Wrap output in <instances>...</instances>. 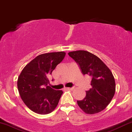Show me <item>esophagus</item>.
Instances as JSON below:
<instances>
[{"label":"esophagus","mask_w":132,"mask_h":132,"mask_svg":"<svg viewBox=\"0 0 132 132\" xmlns=\"http://www.w3.org/2000/svg\"><path fill=\"white\" fill-rule=\"evenodd\" d=\"M74 88H75V87H68V88H67L68 90H73L74 89Z\"/></svg>","instance_id":"1"}]
</instances>
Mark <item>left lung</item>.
<instances>
[{
    "label": "left lung",
    "instance_id": "8db88e82",
    "mask_svg": "<svg viewBox=\"0 0 132 132\" xmlns=\"http://www.w3.org/2000/svg\"><path fill=\"white\" fill-rule=\"evenodd\" d=\"M79 65L84 75L92 77V88L86 91V96L77 104L87 114L101 111L109 104L116 91V83L111 71L101 60L90 52L78 50L68 53Z\"/></svg>",
    "mask_w": 132,
    "mask_h": 132
}]
</instances>
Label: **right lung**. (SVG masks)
Segmentation results:
<instances>
[{"instance_id":"right-lung-1","label":"right lung","mask_w":132,"mask_h":132,"mask_svg":"<svg viewBox=\"0 0 132 132\" xmlns=\"http://www.w3.org/2000/svg\"><path fill=\"white\" fill-rule=\"evenodd\" d=\"M65 55L63 52L39 55L23 68L19 76L17 85L20 96L33 112L47 114L58 105L63 92L48 86V77Z\"/></svg>"}]
</instances>
